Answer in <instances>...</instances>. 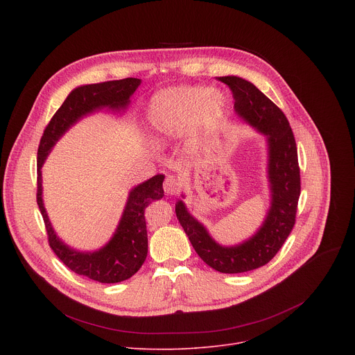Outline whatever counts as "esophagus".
<instances>
[{
  "label": "esophagus",
  "instance_id": "1",
  "mask_svg": "<svg viewBox=\"0 0 355 355\" xmlns=\"http://www.w3.org/2000/svg\"><path fill=\"white\" fill-rule=\"evenodd\" d=\"M178 191H180V181L173 175L167 177L164 181V192L167 195H177Z\"/></svg>",
  "mask_w": 355,
  "mask_h": 355
}]
</instances>
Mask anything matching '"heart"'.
Listing matches in <instances>:
<instances>
[{
  "label": "heart",
  "mask_w": 355,
  "mask_h": 355,
  "mask_svg": "<svg viewBox=\"0 0 355 355\" xmlns=\"http://www.w3.org/2000/svg\"><path fill=\"white\" fill-rule=\"evenodd\" d=\"M227 115V99L218 88L178 85L151 96L146 118L159 137L188 133V144L198 150L219 132Z\"/></svg>",
  "instance_id": "heart-1"
}]
</instances>
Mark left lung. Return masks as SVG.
I'll return each instance as SVG.
<instances>
[{
    "mask_svg": "<svg viewBox=\"0 0 355 355\" xmlns=\"http://www.w3.org/2000/svg\"><path fill=\"white\" fill-rule=\"evenodd\" d=\"M219 81L232 89L237 116L267 139L270 208L257 232L234 245L219 244L188 212L182 199L175 204V214L202 260L219 272L239 274L270 263L285 243L295 225L300 175L295 137L284 112L254 84L241 77L225 76Z\"/></svg>",
    "mask_w": 355,
    "mask_h": 355,
    "instance_id": "8db88e82",
    "label": "left lung"
}]
</instances>
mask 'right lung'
<instances>
[{
    "label": "right lung",
    "instance_id": "right-lung-1",
    "mask_svg": "<svg viewBox=\"0 0 355 355\" xmlns=\"http://www.w3.org/2000/svg\"><path fill=\"white\" fill-rule=\"evenodd\" d=\"M140 78H123L74 88L46 126L37 150V207L44 220L49 244L66 267L89 279L115 284L135 275L147 257V229L144 209L164 196V174L133 187L111 240L95 251H80L66 244L55 232L43 204L42 167L60 137L80 119L98 111L125 112Z\"/></svg>",
    "mask_w": 355,
    "mask_h": 355
}]
</instances>
